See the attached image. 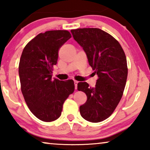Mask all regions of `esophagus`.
I'll return each mask as SVG.
<instances>
[{"label":"esophagus","instance_id":"1","mask_svg":"<svg viewBox=\"0 0 150 150\" xmlns=\"http://www.w3.org/2000/svg\"><path fill=\"white\" fill-rule=\"evenodd\" d=\"M74 84H75V89H77V84H78V82H77V81H76V80H75V81H74Z\"/></svg>","mask_w":150,"mask_h":150}]
</instances>
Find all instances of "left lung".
<instances>
[{
	"label": "left lung",
	"instance_id": "left-lung-1",
	"mask_svg": "<svg viewBox=\"0 0 150 150\" xmlns=\"http://www.w3.org/2000/svg\"><path fill=\"white\" fill-rule=\"evenodd\" d=\"M71 33L98 75L94 87L85 82L77 84V89L87 97L80 106V115L92 123L103 121L112 114L123 96L128 76L124 51L115 38L100 29L80 28Z\"/></svg>",
	"mask_w": 150,
	"mask_h": 150
}]
</instances>
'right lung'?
<instances>
[{
  "label": "right lung",
  "mask_w": 150,
  "mask_h": 150,
  "mask_svg": "<svg viewBox=\"0 0 150 150\" xmlns=\"http://www.w3.org/2000/svg\"><path fill=\"white\" fill-rule=\"evenodd\" d=\"M71 34L67 30H51L32 39L22 51L19 63L21 91L26 104L39 120L51 122L61 115L63 105L75 90L73 80H52L58 51Z\"/></svg>",
  "instance_id": "1"
}]
</instances>
